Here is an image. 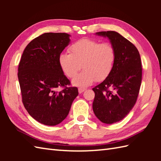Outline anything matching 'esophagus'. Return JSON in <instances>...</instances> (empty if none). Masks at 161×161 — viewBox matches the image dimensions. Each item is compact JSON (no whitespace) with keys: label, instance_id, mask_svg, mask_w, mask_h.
Listing matches in <instances>:
<instances>
[{"label":"esophagus","instance_id":"obj_1","mask_svg":"<svg viewBox=\"0 0 161 161\" xmlns=\"http://www.w3.org/2000/svg\"><path fill=\"white\" fill-rule=\"evenodd\" d=\"M86 91V88H78V91H79V93H82L84 91Z\"/></svg>","mask_w":161,"mask_h":161}]
</instances>
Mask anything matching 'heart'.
<instances>
[{"mask_svg": "<svg viewBox=\"0 0 161 161\" xmlns=\"http://www.w3.org/2000/svg\"><path fill=\"white\" fill-rule=\"evenodd\" d=\"M69 52L70 54H61L58 58L63 73L68 77L73 78L81 66L84 69L73 80L74 86L86 87L95 80L103 81L114 68L116 54L111 43L82 39L72 44Z\"/></svg>", "mask_w": 161, "mask_h": 161, "instance_id": "obj_1", "label": "heart"}]
</instances>
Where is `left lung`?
I'll return each mask as SVG.
<instances>
[{"label": "left lung", "mask_w": 161, "mask_h": 161, "mask_svg": "<svg viewBox=\"0 0 161 161\" xmlns=\"http://www.w3.org/2000/svg\"><path fill=\"white\" fill-rule=\"evenodd\" d=\"M107 37L115 50L116 57L110 75L93 88V110L105 124L125 118L135 105L142 81V66L138 49L115 31L96 32Z\"/></svg>", "instance_id": "left-lung-1"}]
</instances>
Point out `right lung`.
Here are the masks:
<instances>
[{
	"label": "right lung",
	"instance_id": "add662e5",
	"mask_svg": "<svg viewBox=\"0 0 161 161\" xmlns=\"http://www.w3.org/2000/svg\"><path fill=\"white\" fill-rule=\"evenodd\" d=\"M66 33L47 32L30 42L24 50L18 78L24 107L36 121L45 125H59L67 117L78 95L77 87L60 68L59 56L69 44ZM64 87L61 92L57 87Z\"/></svg>",
	"mask_w": 161,
	"mask_h": 161
}]
</instances>
